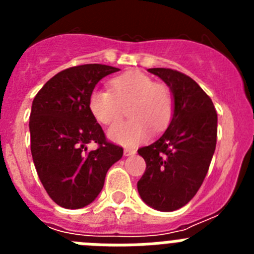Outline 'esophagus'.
I'll list each match as a JSON object with an SVG mask.
<instances>
[{"mask_svg":"<svg viewBox=\"0 0 254 254\" xmlns=\"http://www.w3.org/2000/svg\"><path fill=\"white\" fill-rule=\"evenodd\" d=\"M123 154H125V156H132V155L136 154V150H133V149H125Z\"/></svg>","mask_w":254,"mask_h":254,"instance_id":"1","label":"esophagus"}]
</instances>
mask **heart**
<instances>
[{"instance_id": "b5f03b06", "label": "heart", "mask_w": 254, "mask_h": 254, "mask_svg": "<svg viewBox=\"0 0 254 254\" xmlns=\"http://www.w3.org/2000/svg\"><path fill=\"white\" fill-rule=\"evenodd\" d=\"M111 91L95 89L89 96L91 116L104 126L114 125L125 109L131 120L118 123L108 131L109 140L122 146H136L151 136L152 128H167L173 116V96L164 84L154 82L140 71H129L109 81Z\"/></svg>"}]
</instances>
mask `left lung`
<instances>
[{
	"label": "left lung",
	"mask_w": 254,
	"mask_h": 254,
	"mask_svg": "<svg viewBox=\"0 0 254 254\" xmlns=\"http://www.w3.org/2000/svg\"><path fill=\"white\" fill-rule=\"evenodd\" d=\"M169 86L173 117L159 140L138 149L146 170L137 182L141 198L158 211L178 210L193 198L216 147L217 114L194 80L170 68H149Z\"/></svg>",
	"instance_id": "obj_1"
}]
</instances>
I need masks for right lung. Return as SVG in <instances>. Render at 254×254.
Wrapping results in <instances>:
<instances>
[{
    "label": "right lung",
    "mask_w": 254,
    "mask_h": 254,
    "mask_svg": "<svg viewBox=\"0 0 254 254\" xmlns=\"http://www.w3.org/2000/svg\"><path fill=\"white\" fill-rule=\"evenodd\" d=\"M120 68L90 64L69 67L47 81L31 105L30 149L44 190L61 207L81 208L98 197L108 169L123 155L89 111L98 82ZM98 149L89 152L86 145Z\"/></svg>",
    "instance_id": "1"
}]
</instances>
